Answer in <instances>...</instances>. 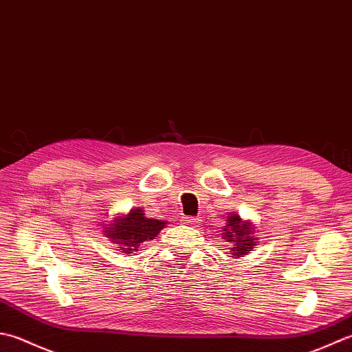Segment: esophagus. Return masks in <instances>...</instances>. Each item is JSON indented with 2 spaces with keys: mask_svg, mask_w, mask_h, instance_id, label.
I'll use <instances>...</instances> for the list:
<instances>
[{
  "mask_svg": "<svg viewBox=\"0 0 352 352\" xmlns=\"http://www.w3.org/2000/svg\"><path fill=\"white\" fill-rule=\"evenodd\" d=\"M182 221L186 226H197V223H200V220L197 217H184Z\"/></svg>",
  "mask_w": 352,
  "mask_h": 352,
  "instance_id": "1",
  "label": "esophagus"
}]
</instances>
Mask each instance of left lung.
I'll return each instance as SVG.
<instances>
[{"label":"left lung","instance_id":"left-lung-1","mask_svg":"<svg viewBox=\"0 0 352 352\" xmlns=\"http://www.w3.org/2000/svg\"><path fill=\"white\" fill-rule=\"evenodd\" d=\"M223 231V239H226V241L234 246V256L246 255L249 250L254 249L256 239L252 236V229H250V225L246 223V221H241L240 216H236V214L229 217L228 226H225Z\"/></svg>","mask_w":352,"mask_h":352}]
</instances>
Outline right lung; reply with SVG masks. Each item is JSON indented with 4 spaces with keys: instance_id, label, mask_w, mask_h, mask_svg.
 <instances>
[{
    "instance_id": "1",
    "label": "right lung",
    "mask_w": 352,
    "mask_h": 352,
    "mask_svg": "<svg viewBox=\"0 0 352 352\" xmlns=\"http://www.w3.org/2000/svg\"><path fill=\"white\" fill-rule=\"evenodd\" d=\"M166 226L164 221L146 219L144 212L140 208L132 210L126 217H120L109 228H106V235L121 245V250L126 254H132L138 250L142 241L152 240Z\"/></svg>"
}]
</instances>
